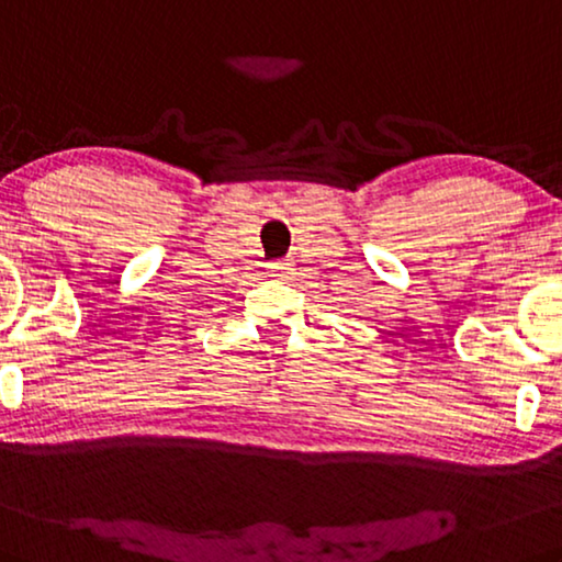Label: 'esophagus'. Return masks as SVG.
I'll return each instance as SVG.
<instances>
[{
  "instance_id": "34e87169",
  "label": "esophagus",
  "mask_w": 562,
  "mask_h": 562,
  "mask_svg": "<svg viewBox=\"0 0 562 562\" xmlns=\"http://www.w3.org/2000/svg\"><path fill=\"white\" fill-rule=\"evenodd\" d=\"M271 276H273V279L289 281L291 276H294V263H291L289 258H283V260H276V263H271Z\"/></svg>"
}]
</instances>
